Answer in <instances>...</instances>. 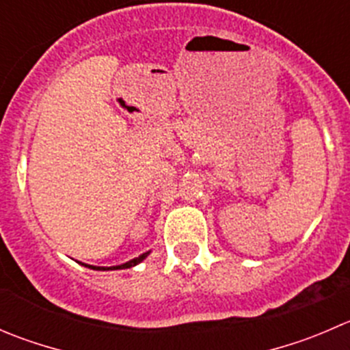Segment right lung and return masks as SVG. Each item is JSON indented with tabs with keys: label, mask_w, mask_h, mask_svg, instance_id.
Segmentation results:
<instances>
[{
	"label": "right lung",
	"mask_w": 350,
	"mask_h": 350,
	"mask_svg": "<svg viewBox=\"0 0 350 350\" xmlns=\"http://www.w3.org/2000/svg\"><path fill=\"white\" fill-rule=\"evenodd\" d=\"M148 254H150V251H147V253H144V254H140V256L133 258V260L126 261V263H123V265H116V267H94V265H85V263H81V265L90 267V269H94V270H121V269H130V267H135V265H138L140 261H144L145 258L148 256Z\"/></svg>",
	"instance_id": "1"
}]
</instances>
